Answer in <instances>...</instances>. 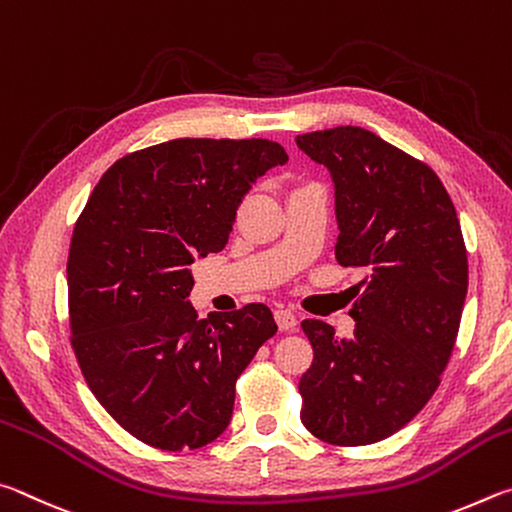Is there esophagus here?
<instances>
[{
	"instance_id": "obj_1",
	"label": "esophagus",
	"mask_w": 512,
	"mask_h": 512,
	"mask_svg": "<svg viewBox=\"0 0 512 512\" xmlns=\"http://www.w3.org/2000/svg\"><path fill=\"white\" fill-rule=\"evenodd\" d=\"M274 319L276 324H279L281 333H292V330H297V317H294L290 310H276Z\"/></svg>"
}]
</instances>
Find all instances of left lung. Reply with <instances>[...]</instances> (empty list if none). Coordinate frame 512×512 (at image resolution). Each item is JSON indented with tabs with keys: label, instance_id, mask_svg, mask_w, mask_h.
Returning <instances> with one entry per match:
<instances>
[{
	"label": "left lung",
	"instance_id": "left-lung-1",
	"mask_svg": "<svg viewBox=\"0 0 512 512\" xmlns=\"http://www.w3.org/2000/svg\"><path fill=\"white\" fill-rule=\"evenodd\" d=\"M335 182L339 265L357 267L355 333L301 321L315 360L301 423L330 445H369L405 427L441 384L468 294V251L445 186L423 161L355 125L299 134Z\"/></svg>",
	"mask_w": 512,
	"mask_h": 512
}]
</instances>
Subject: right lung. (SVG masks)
I'll list each match as a JSON object with an SVG mask.
<instances>
[{"mask_svg": "<svg viewBox=\"0 0 512 512\" xmlns=\"http://www.w3.org/2000/svg\"><path fill=\"white\" fill-rule=\"evenodd\" d=\"M288 152L270 139H173L105 170L71 236L69 328L96 400L134 438L197 450L227 429L236 380L276 333L247 303L197 319L195 258L224 249L242 197Z\"/></svg>", "mask_w": 512, "mask_h": 512, "instance_id": "add662e5", "label": "right lung"}]
</instances>
